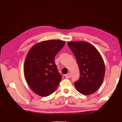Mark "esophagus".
Here are the masks:
<instances>
[{
	"mask_svg": "<svg viewBox=\"0 0 122 122\" xmlns=\"http://www.w3.org/2000/svg\"><path fill=\"white\" fill-rule=\"evenodd\" d=\"M70 77H71V74L70 73H68V74H67L66 75H65V77L66 78H70Z\"/></svg>",
	"mask_w": 122,
	"mask_h": 122,
	"instance_id": "1",
	"label": "esophagus"
}]
</instances>
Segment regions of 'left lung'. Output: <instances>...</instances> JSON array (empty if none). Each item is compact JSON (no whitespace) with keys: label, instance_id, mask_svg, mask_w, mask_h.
Returning <instances> with one entry per match:
<instances>
[{"label":"left lung","instance_id":"8db88e82","mask_svg":"<svg viewBox=\"0 0 122 122\" xmlns=\"http://www.w3.org/2000/svg\"><path fill=\"white\" fill-rule=\"evenodd\" d=\"M67 45L75 56L80 77L74 83L77 91L88 95L98 90L103 83L105 68L103 59L95 47L84 41H70Z\"/></svg>","mask_w":122,"mask_h":122}]
</instances>
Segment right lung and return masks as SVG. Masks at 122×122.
<instances>
[{
    "label": "right lung",
    "mask_w": 122,
    "mask_h": 122,
    "mask_svg": "<svg viewBox=\"0 0 122 122\" xmlns=\"http://www.w3.org/2000/svg\"><path fill=\"white\" fill-rule=\"evenodd\" d=\"M65 41L49 40L39 42L31 47L24 64L25 78L30 89L41 96H48L55 92L61 80L55 63L56 55Z\"/></svg>",
    "instance_id": "right-lung-1"
}]
</instances>
